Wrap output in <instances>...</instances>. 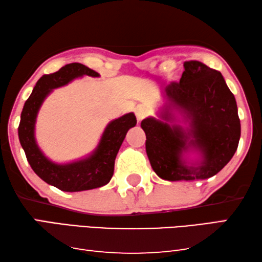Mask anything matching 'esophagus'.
<instances>
[{"label": "esophagus", "instance_id": "obj_1", "mask_svg": "<svg viewBox=\"0 0 262 262\" xmlns=\"http://www.w3.org/2000/svg\"><path fill=\"white\" fill-rule=\"evenodd\" d=\"M135 115H136L137 121L141 122L147 116V112H146V110H144V108L140 107V108H136V110H135Z\"/></svg>", "mask_w": 262, "mask_h": 262}]
</instances>
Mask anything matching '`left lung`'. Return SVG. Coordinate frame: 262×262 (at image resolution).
<instances>
[{"label":"left lung","mask_w":262,"mask_h":262,"mask_svg":"<svg viewBox=\"0 0 262 262\" xmlns=\"http://www.w3.org/2000/svg\"><path fill=\"white\" fill-rule=\"evenodd\" d=\"M180 82L164 88L166 105L161 119L141 122L151 167L167 181L208 179L217 174L235 155L241 137V121L234 95L222 74L198 60L184 61ZM178 110L189 122L188 130L176 124ZM189 148L201 152L202 161L188 166L182 155Z\"/></svg>","instance_id":"1"}]
</instances>
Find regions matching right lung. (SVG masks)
<instances>
[{"instance_id":"add662e5","label":"right lung","mask_w":262,"mask_h":262,"mask_svg":"<svg viewBox=\"0 0 262 262\" xmlns=\"http://www.w3.org/2000/svg\"><path fill=\"white\" fill-rule=\"evenodd\" d=\"M83 75L99 77L94 70L80 63L68 64L55 73L41 77L25 102L18 127L19 141L32 169L45 182L68 192L99 188L110 182L118 151L128 129L136 125L134 113H127L111 121L104 130L96 150L88 158L64 165L55 164L47 158L37 146L34 137L39 108L52 89L68 84L73 79Z\"/></svg>"}]
</instances>
